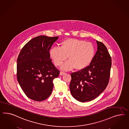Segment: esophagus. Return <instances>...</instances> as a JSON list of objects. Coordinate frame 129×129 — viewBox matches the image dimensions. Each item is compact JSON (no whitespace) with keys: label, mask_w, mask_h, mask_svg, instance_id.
<instances>
[{"label":"esophagus","mask_w":129,"mask_h":129,"mask_svg":"<svg viewBox=\"0 0 129 129\" xmlns=\"http://www.w3.org/2000/svg\"><path fill=\"white\" fill-rule=\"evenodd\" d=\"M66 73L64 72H63V71H60V75H63L65 74Z\"/></svg>","instance_id":"34e87169"}]
</instances>
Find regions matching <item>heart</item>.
I'll return each instance as SVG.
<instances>
[{
    "label": "heart",
    "instance_id": "1",
    "mask_svg": "<svg viewBox=\"0 0 129 129\" xmlns=\"http://www.w3.org/2000/svg\"><path fill=\"white\" fill-rule=\"evenodd\" d=\"M94 54L92 43L73 38L64 40L60 43V47H53L50 51V57L56 66H60L68 57L69 61L61 67L63 70L85 69L92 61Z\"/></svg>",
    "mask_w": 129,
    "mask_h": 129
}]
</instances>
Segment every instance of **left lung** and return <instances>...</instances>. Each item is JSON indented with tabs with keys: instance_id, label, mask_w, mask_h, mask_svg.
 I'll return each instance as SVG.
<instances>
[{
	"instance_id": "obj_1",
	"label": "left lung",
	"mask_w": 129,
	"mask_h": 129,
	"mask_svg": "<svg viewBox=\"0 0 129 129\" xmlns=\"http://www.w3.org/2000/svg\"><path fill=\"white\" fill-rule=\"evenodd\" d=\"M96 43L98 50L90 65L71 74V94L81 102L97 98L106 89L109 81L111 57L104 43L98 41Z\"/></svg>"
}]
</instances>
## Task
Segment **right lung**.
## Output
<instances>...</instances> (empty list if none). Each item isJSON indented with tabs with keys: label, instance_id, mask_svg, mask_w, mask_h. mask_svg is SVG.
Instances as JSON below:
<instances>
[{
	"label": "right lung",
	"instance_id": "obj_1",
	"mask_svg": "<svg viewBox=\"0 0 129 129\" xmlns=\"http://www.w3.org/2000/svg\"><path fill=\"white\" fill-rule=\"evenodd\" d=\"M58 36L40 35L31 39L20 52L17 59V79L28 98L42 101L49 97L53 80L59 71L50 59V50Z\"/></svg>",
	"mask_w": 129,
	"mask_h": 129
}]
</instances>
